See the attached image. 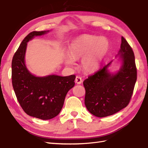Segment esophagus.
I'll return each mask as SVG.
<instances>
[{
	"label": "esophagus",
	"instance_id": "34e87169",
	"mask_svg": "<svg viewBox=\"0 0 148 148\" xmlns=\"http://www.w3.org/2000/svg\"><path fill=\"white\" fill-rule=\"evenodd\" d=\"M82 77H80L79 76H77L76 77V78H75V83H77L78 84H81L82 83Z\"/></svg>",
	"mask_w": 148,
	"mask_h": 148
}]
</instances>
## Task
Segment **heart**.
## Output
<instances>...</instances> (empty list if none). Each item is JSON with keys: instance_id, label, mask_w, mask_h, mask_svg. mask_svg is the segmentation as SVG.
I'll return each mask as SVG.
<instances>
[{"instance_id": "b5f03b06", "label": "heart", "mask_w": 148, "mask_h": 148, "mask_svg": "<svg viewBox=\"0 0 148 148\" xmlns=\"http://www.w3.org/2000/svg\"><path fill=\"white\" fill-rule=\"evenodd\" d=\"M107 46L108 43L104 38L92 35H82L71 43L70 56L65 57V63L71 65L74 63V59L82 57L83 69L87 71H93L100 65Z\"/></svg>"}]
</instances>
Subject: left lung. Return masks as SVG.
I'll return each instance as SVG.
<instances>
[{
	"label": "left lung",
	"mask_w": 148,
	"mask_h": 148,
	"mask_svg": "<svg viewBox=\"0 0 148 148\" xmlns=\"http://www.w3.org/2000/svg\"><path fill=\"white\" fill-rule=\"evenodd\" d=\"M122 65L114 75L108 72L111 62L84 79V104L98 117L112 115L126 107L132 98L137 79L132 48L123 36L119 53Z\"/></svg>",
	"instance_id": "8db88e82"
}]
</instances>
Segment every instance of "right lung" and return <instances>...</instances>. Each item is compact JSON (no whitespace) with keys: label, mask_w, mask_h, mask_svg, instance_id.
I'll list each match as a JSON object with an SVG mask.
<instances>
[{"label":"right lung","mask_w":148,"mask_h":148,"mask_svg":"<svg viewBox=\"0 0 148 148\" xmlns=\"http://www.w3.org/2000/svg\"><path fill=\"white\" fill-rule=\"evenodd\" d=\"M48 31L29 33L15 53L12 62V85L18 101L26 114L42 120L51 119L60 113L66 93L74 86L76 77L75 75L37 77L26 69L25 55L27 42L35 36Z\"/></svg>","instance_id":"add662e5"}]
</instances>
